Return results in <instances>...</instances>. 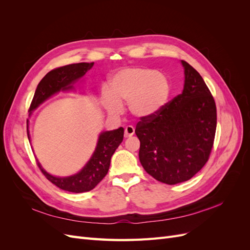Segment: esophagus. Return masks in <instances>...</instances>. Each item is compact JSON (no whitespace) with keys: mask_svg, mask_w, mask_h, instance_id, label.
<instances>
[{"mask_svg":"<svg viewBox=\"0 0 250 250\" xmlns=\"http://www.w3.org/2000/svg\"><path fill=\"white\" fill-rule=\"evenodd\" d=\"M134 133V127L131 126V125H128L125 127V138H128V137H131V135H133Z\"/></svg>","mask_w":250,"mask_h":250,"instance_id":"obj_1","label":"esophagus"}]
</instances>
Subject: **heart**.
<instances>
[{"label":"heart","instance_id":"b5f03b06","mask_svg":"<svg viewBox=\"0 0 250 250\" xmlns=\"http://www.w3.org/2000/svg\"><path fill=\"white\" fill-rule=\"evenodd\" d=\"M171 82L165 74L148 67H128L118 72L110 82V93L104 92L103 105L110 115L123 111L121 103H128L132 116L150 118L168 103Z\"/></svg>","mask_w":250,"mask_h":250}]
</instances>
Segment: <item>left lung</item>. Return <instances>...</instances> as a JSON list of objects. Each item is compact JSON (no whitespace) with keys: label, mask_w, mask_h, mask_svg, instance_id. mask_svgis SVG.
I'll list each match as a JSON object with an SVG mask.
<instances>
[{"label":"left lung","mask_w":250,"mask_h":250,"mask_svg":"<svg viewBox=\"0 0 250 250\" xmlns=\"http://www.w3.org/2000/svg\"><path fill=\"white\" fill-rule=\"evenodd\" d=\"M180 95L135 127L143 168L161 183L176 185L191 179L208 161L214 145L217 109L200 74L185 60Z\"/></svg>","instance_id":"obj_1"}]
</instances>
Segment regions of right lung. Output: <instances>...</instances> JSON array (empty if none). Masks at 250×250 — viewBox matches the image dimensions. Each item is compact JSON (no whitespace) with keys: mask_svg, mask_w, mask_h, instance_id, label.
<instances>
[{"mask_svg":"<svg viewBox=\"0 0 250 250\" xmlns=\"http://www.w3.org/2000/svg\"><path fill=\"white\" fill-rule=\"evenodd\" d=\"M93 65L94 62H80L56 67V69L50 71L37 85L32 102L30 104L29 112L31 113L43 101H46L48 98L60 90L72 89L74 83L84 76L85 73L92 69ZM123 137L124 128L122 127L111 131L102 132L98 140L94 154L83 169L75 175L69 177H56L44 171L39 162H37V166L46 178L62 190L72 193L88 192L93 190L107 174L110 166V158L120 144L122 143Z\"/></svg>","mask_w":250,"mask_h":250,"instance_id":"add662e5","label":"right lung"}]
</instances>
